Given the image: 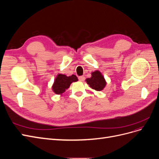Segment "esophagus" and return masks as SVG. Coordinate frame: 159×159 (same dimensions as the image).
Instances as JSON below:
<instances>
[{
  "instance_id": "obj_1",
  "label": "esophagus",
  "mask_w": 159,
  "mask_h": 159,
  "mask_svg": "<svg viewBox=\"0 0 159 159\" xmlns=\"http://www.w3.org/2000/svg\"><path fill=\"white\" fill-rule=\"evenodd\" d=\"M78 79H79V80L80 81H83L85 80V77L84 76H80L79 78H78Z\"/></svg>"
}]
</instances>
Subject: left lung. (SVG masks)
Listing matches in <instances>:
<instances>
[{
    "mask_svg": "<svg viewBox=\"0 0 159 159\" xmlns=\"http://www.w3.org/2000/svg\"><path fill=\"white\" fill-rule=\"evenodd\" d=\"M85 81L90 88L95 91L103 90L107 84L103 75L98 70L93 71L91 73V78L86 79Z\"/></svg>",
    "mask_w": 159,
    "mask_h": 159,
    "instance_id": "obj_1",
    "label": "left lung"
}]
</instances>
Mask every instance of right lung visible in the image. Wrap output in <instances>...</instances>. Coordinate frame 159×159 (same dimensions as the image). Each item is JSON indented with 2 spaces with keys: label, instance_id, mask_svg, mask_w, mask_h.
I'll return each instance as SVG.
<instances>
[{
  "label": "right lung",
  "instance_id": "right-lung-1",
  "mask_svg": "<svg viewBox=\"0 0 159 159\" xmlns=\"http://www.w3.org/2000/svg\"><path fill=\"white\" fill-rule=\"evenodd\" d=\"M78 79L75 75L67 76L64 74H57L53 84L52 89L57 95H61L66 90L70 88L72 82L78 81Z\"/></svg>",
  "mask_w": 159,
  "mask_h": 159
}]
</instances>
